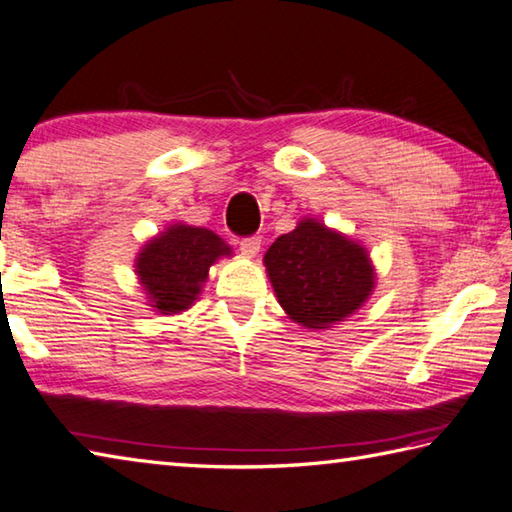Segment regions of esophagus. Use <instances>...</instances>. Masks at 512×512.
I'll return each mask as SVG.
<instances>
[{"label":"esophagus","mask_w":512,"mask_h":512,"mask_svg":"<svg viewBox=\"0 0 512 512\" xmlns=\"http://www.w3.org/2000/svg\"><path fill=\"white\" fill-rule=\"evenodd\" d=\"M240 252H243L247 258H254L260 252V238L249 236L240 240Z\"/></svg>","instance_id":"esophagus-1"}]
</instances>
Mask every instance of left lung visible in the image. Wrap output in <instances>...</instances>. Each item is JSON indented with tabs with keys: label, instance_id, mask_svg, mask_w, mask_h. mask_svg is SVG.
Here are the masks:
<instances>
[{
	"label": "left lung",
	"instance_id": "1",
	"mask_svg": "<svg viewBox=\"0 0 512 512\" xmlns=\"http://www.w3.org/2000/svg\"><path fill=\"white\" fill-rule=\"evenodd\" d=\"M263 263L285 314L307 330H327L350 318L376 285L368 249L316 218H301L278 236Z\"/></svg>",
	"mask_w": 512,
	"mask_h": 512
}]
</instances>
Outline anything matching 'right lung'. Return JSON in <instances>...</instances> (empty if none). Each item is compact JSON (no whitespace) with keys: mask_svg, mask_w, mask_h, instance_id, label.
<instances>
[{"mask_svg":"<svg viewBox=\"0 0 512 512\" xmlns=\"http://www.w3.org/2000/svg\"><path fill=\"white\" fill-rule=\"evenodd\" d=\"M234 256L223 238L205 227L173 223L144 243L136 256V276L158 314L187 312L198 301L209 267Z\"/></svg>","mask_w":512,"mask_h":512,"instance_id":"right-lung-1","label":"right lung"}]
</instances>
